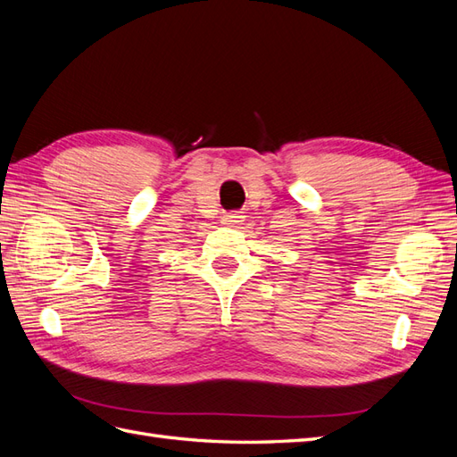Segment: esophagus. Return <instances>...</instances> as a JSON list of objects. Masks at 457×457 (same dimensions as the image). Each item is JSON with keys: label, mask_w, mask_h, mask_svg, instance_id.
<instances>
[{"label": "esophagus", "mask_w": 457, "mask_h": 457, "mask_svg": "<svg viewBox=\"0 0 457 457\" xmlns=\"http://www.w3.org/2000/svg\"><path fill=\"white\" fill-rule=\"evenodd\" d=\"M242 220H244V215L240 212H232V213H227L223 217V225H227V227H238V225H242Z\"/></svg>", "instance_id": "34e87169"}]
</instances>
